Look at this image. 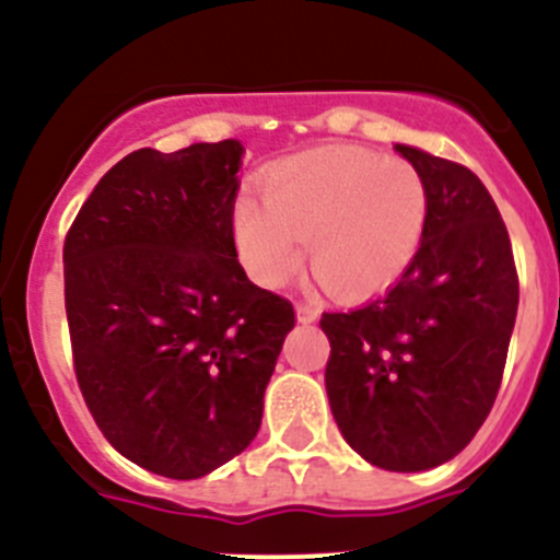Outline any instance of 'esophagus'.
<instances>
[{"label":"esophagus","mask_w":560,"mask_h":560,"mask_svg":"<svg viewBox=\"0 0 560 560\" xmlns=\"http://www.w3.org/2000/svg\"><path fill=\"white\" fill-rule=\"evenodd\" d=\"M295 314H298V323L308 325V323H317L319 308L314 306V303H298V306H295Z\"/></svg>","instance_id":"34e87169"}]
</instances>
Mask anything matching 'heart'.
<instances>
[{"label":"heart","mask_w":560,"mask_h":560,"mask_svg":"<svg viewBox=\"0 0 560 560\" xmlns=\"http://www.w3.org/2000/svg\"><path fill=\"white\" fill-rule=\"evenodd\" d=\"M262 197L235 205V243L248 273L268 287L295 276L301 241L330 295H372L410 268L430 224L424 175L361 148L281 161L265 175Z\"/></svg>","instance_id":"1"}]
</instances>
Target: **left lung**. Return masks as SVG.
<instances>
[{"label": "left lung", "instance_id": "1", "mask_svg": "<svg viewBox=\"0 0 560 560\" xmlns=\"http://www.w3.org/2000/svg\"><path fill=\"white\" fill-rule=\"evenodd\" d=\"M430 188V224L401 279L352 312H325V388L366 463L412 474L457 457L495 405L517 317L506 224L457 161L396 144Z\"/></svg>", "mask_w": 560, "mask_h": 560}]
</instances>
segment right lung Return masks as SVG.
I'll return each mask as SVG.
<instances>
[{
	"label": "right lung",
	"mask_w": 560,
	"mask_h": 560,
	"mask_svg": "<svg viewBox=\"0 0 560 560\" xmlns=\"http://www.w3.org/2000/svg\"><path fill=\"white\" fill-rule=\"evenodd\" d=\"M235 139L114 164L65 235L73 372L97 430L166 479L230 463L262 424L287 298L237 262Z\"/></svg>",
	"instance_id": "add662e5"
}]
</instances>
